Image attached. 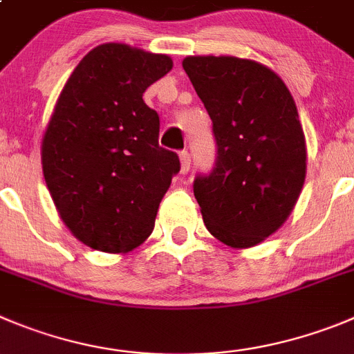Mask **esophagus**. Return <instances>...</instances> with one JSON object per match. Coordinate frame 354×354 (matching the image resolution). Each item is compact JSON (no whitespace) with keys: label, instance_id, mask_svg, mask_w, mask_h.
<instances>
[{"label":"esophagus","instance_id":"obj_1","mask_svg":"<svg viewBox=\"0 0 354 354\" xmlns=\"http://www.w3.org/2000/svg\"><path fill=\"white\" fill-rule=\"evenodd\" d=\"M190 162H192V160H190V153H188L187 150L181 151V153H180V164H181L180 173L183 174V176L188 173V171H190Z\"/></svg>","mask_w":354,"mask_h":354}]
</instances>
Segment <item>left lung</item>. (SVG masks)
I'll return each mask as SVG.
<instances>
[{
    "mask_svg": "<svg viewBox=\"0 0 354 354\" xmlns=\"http://www.w3.org/2000/svg\"><path fill=\"white\" fill-rule=\"evenodd\" d=\"M183 69L213 120L216 162L194 180L211 236L252 248L276 232L306 180L295 101L272 69L230 55H190Z\"/></svg>",
    "mask_w": 354,
    "mask_h": 354,
    "instance_id": "8db88e82",
    "label": "left lung"
}]
</instances>
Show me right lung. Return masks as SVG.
<instances>
[{
	"label": "right lung",
	"mask_w": 354,
	"mask_h": 354,
	"mask_svg": "<svg viewBox=\"0 0 354 354\" xmlns=\"http://www.w3.org/2000/svg\"><path fill=\"white\" fill-rule=\"evenodd\" d=\"M171 68L169 55L104 43L59 94L43 134V176L62 222L92 250L127 253L145 243L180 171L178 155L158 147V115L143 101Z\"/></svg>",
	"instance_id": "right-lung-1"
}]
</instances>
